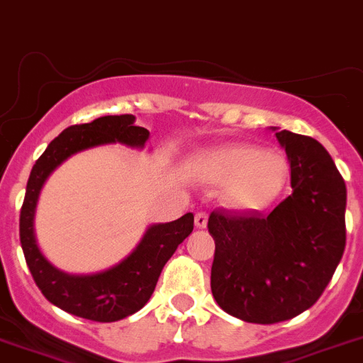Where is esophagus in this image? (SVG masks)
Here are the masks:
<instances>
[{"mask_svg":"<svg viewBox=\"0 0 363 363\" xmlns=\"http://www.w3.org/2000/svg\"><path fill=\"white\" fill-rule=\"evenodd\" d=\"M195 225H197L199 229H204L206 225H208V213H197V215H195Z\"/></svg>","mask_w":363,"mask_h":363,"instance_id":"34e87169","label":"esophagus"}]
</instances>
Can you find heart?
Wrapping results in <instances>:
<instances>
[{
  "label": "heart",
  "instance_id": "b5f03b06",
  "mask_svg": "<svg viewBox=\"0 0 363 363\" xmlns=\"http://www.w3.org/2000/svg\"><path fill=\"white\" fill-rule=\"evenodd\" d=\"M199 172L213 181H229L223 197L240 211H258L272 204L289 179V162L279 152L223 145L193 157Z\"/></svg>",
  "mask_w": 363,
  "mask_h": 363
}]
</instances>
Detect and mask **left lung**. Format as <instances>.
Returning <instances> with one entry per match:
<instances>
[{"label":"left lung","mask_w":363,"mask_h":363,"mask_svg":"<svg viewBox=\"0 0 363 363\" xmlns=\"http://www.w3.org/2000/svg\"><path fill=\"white\" fill-rule=\"evenodd\" d=\"M292 195L270 215L211 213V292L229 315L254 324L294 319L313 306L345 249V182L313 138L277 130Z\"/></svg>","instance_id":"obj_1"}]
</instances>
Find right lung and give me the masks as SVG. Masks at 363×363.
Instances as JSON below:
<instances>
[{"label":"right lung","instance_id":"add662e5","mask_svg":"<svg viewBox=\"0 0 363 363\" xmlns=\"http://www.w3.org/2000/svg\"><path fill=\"white\" fill-rule=\"evenodd\" d=\"M134 114L101 116L91 123L60 132L33 164L19 218V238L26 265L43 296L71 315L96 323H114L135 313L154 294L162 267L191 235L193 213L166 223H152L143 238L120 263L93 274H69L53 265L35 236V211L40 189L71 155L100 145L120 143L143 150L150 132L134 123Z\"/></svg>","mask_w":363,"mask_h":363}]
</instances>
